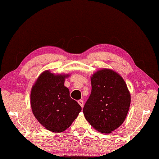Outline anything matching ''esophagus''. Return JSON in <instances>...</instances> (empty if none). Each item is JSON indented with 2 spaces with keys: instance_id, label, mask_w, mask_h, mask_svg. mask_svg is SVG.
I'll return each mask as SVG.
<instances>
[{
  "instance_id": "obj_1",
  "label": "esophagus",
  "mask_w": 159,
  "mask_h": 159,
  "mask_svg": "<svg viewBox=\"0 0 159 159\" xmlns=\"http://www.w3.org/2000/svg\"><path fill=\"white\" fill-rule=\"evenodd\" d=\"M78 103H79V104L80 105L81 107H83V105H84V102H83V101L82 100V99H80V100H79L78 101Z\"/></svg>"
}]
</instances>
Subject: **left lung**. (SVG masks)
<instances>
[{"mask_svg":"<svg viewBox=\"0 0 159 159\" xmlns=\"http://www.w3.org/2000/svg\"><path fill=\"white\" fill-rule=\"evenodd\" d=\"M91 93L83 108L85 118L101 133H111L123 124L131 96L123 78L110 69L97 71L91 77Z\"/></svg>","mask_w":159,"mask_h":159,"instance_id":"obj_1","label":"left lung"}]
</instances>
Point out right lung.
Returning a JSON list of instances; mask_svg holds the SVG:
<instances>
[{"mask_svg":"<svg viewBox=\"0 0 159 159\" xmlns=\"http://www.w3.org/2000/svg\"><path fill=\"white\" fill-rule=\"evenodd\" d=\"M68 76L46 70L31 89L32 112L44 128L53 132H62L68 128L82 109L64 86L65 79Z\"/></svg>","mask_w":159,"mask_h":159,"instance_id":"1","label":"right lung"}]
</instances>
